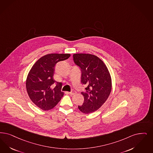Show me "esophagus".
<instances>
[{"label": "esophagus", "mask_w": 153, "mask_h": 153, "mask_svg": "<svg viewBox=\"0 0 153 153\" xmlns=\"http://www.w3.org/2000/svg\"><path fill=\"white\" fill-rule=\"evenodd\" d=\"M70 95H71V96H72V95H74V94H75L76 93V91H72V92H69L68 93Z\"/></svg>", "instance_id": "esophagus-1"}]
</instances>
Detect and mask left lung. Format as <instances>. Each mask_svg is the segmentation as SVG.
I'll return each instance as SVG.
<instances>
[{"instance_id":"obj_1","label":"left lung","mask_w":153,"mask_h":153,"mask_svg":"<svg viewBox=\"0 0 153 153\" xmlns=\"http://www.w3.org/2000/svg\"><path fill=\"white\" fill-rule=\"evenodd\" d=\"M73 57L81 70V83L87 86L86 92H81L84 103L78 108L89 114L98 110L109 97L111 91L110 73L103 61L95 55L76 53Z\"/></svg>"}]
</instances>
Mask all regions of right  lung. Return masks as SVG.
<instances>
[{
  "instance_id": "add662e5",
  "label": "right lung",
  "mask_w": 153,
  "mask_h": 153,
  "mask_svg": "<svg viewBox=\"0 0 153 153\" xmlns=\"http://www.w3.org/2000/svg\"><path fill=\"white\" fill-rule=\"evenodd\" d=\"M68 53H51L40 58L31 68L26 79L27 92L31 101L43 110L53 109L64 96L62 83L53 79L55 65L68 59ZM56 86L52 89L53 84Z\"/></svg>"
}]
</instances>
